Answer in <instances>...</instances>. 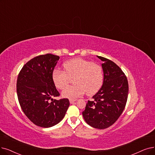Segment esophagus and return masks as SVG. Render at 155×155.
<instances>
[{
    "label": "esophagus",
    "mask_w": 155,
    "mask_h": 155,
    "mask_svg": "<svg viewBox=\"0 0 155 155\" xmlns=\"http://www.w3.org/2000/svg\"><path fill=\"white\" fill-rule=\"evenodd\" d=\"M76 101V99H69V102L71 104L74 103Z\"/></svg>",
    "instance_id": "34e87169"
}]
</instances>
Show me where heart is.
Wrapping results in <instances>:
<instances>
[{"label":"heart","instance_id":"b5f03b06","mask_svg":"<svg viewBox=\"0 0 155 155\" xmlns=\"http://www.w3.org/2000/svg\"><path fill=\"white\" fill-rule=\"evenodd\" d=\"M64 71L55 69L52 72V80L58 89L63 90L73 78L75 84L66 88L62 96L71 99L81 97L86 92L94 95L101 89L104 82V72L101 65L94 64L80 58H73L64 64Z\"/></svg>","mask_w":155,"mask_h":155}]
</instances>
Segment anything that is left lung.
Listing matches in <instances>:
<instances>
[{
    "instance_id": "obj_1",
    "label": "left lung",
    "mask_w": 155,
    "mask_h": 155,
    "mask_svg": "<svg viewBox=\"0 0 155 155\" xmlns=\"http://www.w3.org/2000/svg\"><path fill=\"white\" fill-rule=\"evenodd\" d=\"M97 57L103 61L104 82L92 101L86 104L83 116L91 127L104 129L113 125L124 110L128 83L125 74L114 62L102 57Z\"/></svg>"
}]
</instances>
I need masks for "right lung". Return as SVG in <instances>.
Returning a JSON list of instances; mask_svg holds the SVG:
<instances>
[{"label":"right lung","mask_w":155,"mask_h":155,"mask_svg":"<svg viewBox=\"0 0 155 155\" xmlns=\"http://www.w3.org/2000/svg\"><path fill=\"white\" fill-rule=\"evenodd\" d=\"M59 58L49 53L35 57L23 65L18 76L16 91L21 109L31 121L41 127L58 124L70 105L68 98L53 99L60 95L52 80Z\"/></svg>","instance_id":"1"}]
</instances>
